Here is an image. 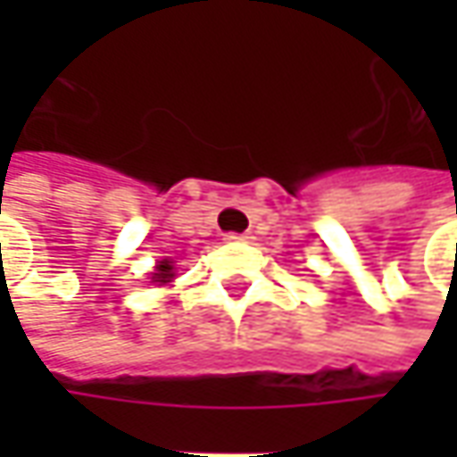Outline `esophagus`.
<instances>
[{"label": "esophagus", "mask_w": 457, "mask_h": 457, "mask_svg": "<svg viewBox=\"0 0 457 457\" xmlns=\"http://www.w3.org/2000/svg\"><path fill=\"white\" fill-rule=\"evenodd\" d=\"M252 234H226V241H252Z\"/></svg>", "instance_id": "esophagus-1"}]
</instances>
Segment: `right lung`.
<instances>
[{
    "mask_svg": "<svg viewBox=\"0 0 457 457\" xmlns=\"http://www.w3.org/2000/svg\"><path fill=\"white\" fill-rule=\"evenodd\" d=\"M175 274H172V264L170 262H160L157 267H154V272H152V282H160V285H167L170 279H172Z\"/></svg>",
    "mask_w": 457,
    "mask_h": 457,
    "instance_id": "obj_1",
    "label": "right lung"
}]
</instances>
